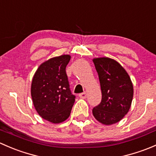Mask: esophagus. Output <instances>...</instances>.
<instances>
[{
  "label": "esophagus",
  "mask_w": 156,
  "mask_h": 156,
  "mask_svg": "<svg viewBox=\"0 0 156 156\" xmlns=\"http://www.w3.org/2000/svg\"><path fill=\"white\" fill-rule=\"evenodd\" d=\"M79 97H80V98H81V99H85L86 97H87V94H86L85 92L81 93V94H79Z\"/></svg>",
  "instance_id": "esophagus-1"
}]
</instances>
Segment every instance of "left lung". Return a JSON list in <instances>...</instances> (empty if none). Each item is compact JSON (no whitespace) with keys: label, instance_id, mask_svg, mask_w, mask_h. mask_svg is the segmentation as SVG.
<instances>
[{"label":"left lung","instance_id":"left-lung-1","mask_svg":"<svg viewBox=\"0 0 156 156\" xmlns=\"http://www.w3.org/2000/svg\"><path fill=\"white\" fill-rule=\"evenodd\" d=\"M99 76L102 100L93 108V115L100 123L110 125L122 120L128 112L133 100L130 78L118 62L108 57L93 59Z\"/></svg>","mask_w":156,"mask_h":156}]
</instances>
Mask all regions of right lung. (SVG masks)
Listing matches in <instances>:
<instances>
[{"label": "right lung", "instance_id": "1", "mask_svg": "<svg viewBox=\"0 0 156 156\" xmlns=\"http://www.w3.org/2000/svg\"><path fill=\"white\" fill-rule=\"evenodd\" d=\"M69 55L53 57L39 66L31 81V94L36 111L45 120L54 124L70 115L75 96L72 94L66 68Z\"/></svg>", "mask_w": 156, "mask_h": 156}]
</instances>
